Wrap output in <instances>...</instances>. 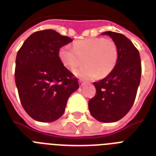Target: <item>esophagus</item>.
Returning <instances> with one entry per match:
<instances>
[{"instance_id": "34e87169", "label": "esophagus", "mask_w": 156, "mask_h": 156, "mask_svg": "<svg viewBox=\"0 0 156 156\" xmlns=\"http://www.w3.org/2000/svg\"><path fill=\"white\" fill-rule=\"evenodd\" d=\"M79 85H80V86H81V87H82V86L85 85V82H82V80H79Z\"/></svg>"}]
</instances>
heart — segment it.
Here are the masks:
<instances>
[{
	"mask_svg": "<svg viewBox=\"0 0 156 156\" xmlns=\"http://www.w3.org/2000/svg\"><path fill=\"white\" fill-rule=\"evenodd\" d=\"M59 59L70 71L83 63V67L74 71V74L84 80L105 78L113 71L119 59V49L114 41L95 37L77 41L74 49L63 46L59 49Z\"/></svg>",
	"mask_w": 156,
	"mask_h": 156,
	"instance_id": "heart-1",
	"label": "heart"
}]
</instances>
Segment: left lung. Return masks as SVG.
<instances>
[{
  "instance_id": "8db88e82",
  "label": "left lung",
  "mask_w": 156,
  "mask_h": 156,
  "mask_svg": "<svg viewBox=\"0 0 156 156\" xmlns=\"http://www.w3.org/2000/svg\"><path fill=\"white\" fill-rule=\"evenodd\" d=\"M119 49V59L109 75L93 82L97 93L89 101L90 114L97 121L115 122L130 110L141 77L140 54L129 39L122 34L106 31Z\"/></svg>"
}]
</instances>
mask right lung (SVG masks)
<instances>
[{"label":"right lung","mask_w":156,"mask_h":156,"mask_svg":"<svg viewBox=\"0 0 156 156\" xmlns=\"http://www.w3.org/2000/svg\"><path fill=\"white\" fill-rule=\"evenodd\" d=\"M53 30L35 32L16 59L15 78L21 104L36 121L52 122L64 113L67 100L79 88L59 59V48L72 41Z\"/></svg>","instance_id":"obj_1"}]
</instances>
